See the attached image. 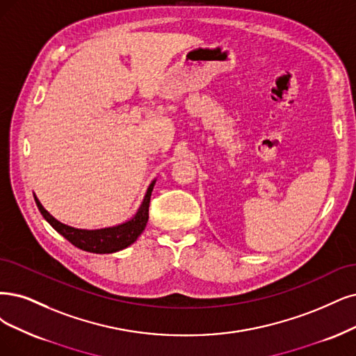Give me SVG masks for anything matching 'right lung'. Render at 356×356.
Wrapping results in <instances>:
<instances>
[{
	"label": "right lung",
	"mask_w": 356,
	"mask_h": 356,
	"mask_svg": "<svg viewBox=\"0 0 356 356\" xmlns=\"http://www.w3.org/2000/svg\"><path fill=\"white\" fill-rule=\"evenodd\" d=\"M154 185H155V180L149 185L147 193H145V198L138 209V213L134 216V218H130L129 221L122 222V225L118 226L97 229V230L76 229L67 225H63V222L56 220L47 211L35 195L33 196H35V202L39 208V211H41L44 218L72 245L82 249V251L92 252V254H113L130 246L145 230V226H147L148 218H149L148 211H149V201H151V193H152Z\"/></svg>",
	"instance_id": "obj_1"
}]
</instances>
